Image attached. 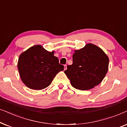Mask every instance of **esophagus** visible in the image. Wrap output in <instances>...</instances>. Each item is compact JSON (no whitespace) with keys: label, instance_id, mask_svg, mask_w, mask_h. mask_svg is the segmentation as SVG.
Wrapping results in <instances>:
<instances>
[{"label":"esophagus","instance_id":"esophagus-1","mask_svg":"<svg viewBox=\"0 0 127 127\" xmlns=\"http://www.w3.org/2000/svg\"><path fill=\"white\" fill-rule=\"evenodd\" d=\"M64 70H66V69H67V65H64Z\"/></svg>","mask_w":127,"mask_h":127}]
</instances>
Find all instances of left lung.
<instances>
[{"instance_id":"8db88e82","label":"left lung","mask_w":127,"mask_h":127,"mask_svg":"<svg viewBox=\"0 0 127 127\" xmlns=\"http://www.w3.org/2000/svg\"><path fill=\"white\" fill-rule=\"evenodd\" d=\"M72 60V64L67 65L64 73L72 87L79 90H89L99 85L109 69V57L100 48L91 43L74 50Z\"/></svg>"}]
</instances>
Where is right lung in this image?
Masks as SVG:
<instances>
[{
    "label": "right lung",
    "mask_w": 127,
    "mask_h": 127,
    "mask_svg": "<svg viewBox=\"0 0 127 127\" xmlns=\"http://www.w3.org/2000/svg\"><path fill=\"white\" fill-rule=\"evenodd\" d=\"M55 51L46 50L36 45L20 55L17 68L21 81L25 86L33 90H42L50 85L57 73L64 70Z\"/></svg>",
    "instance_id": "obj_1"
}]
</instances>
